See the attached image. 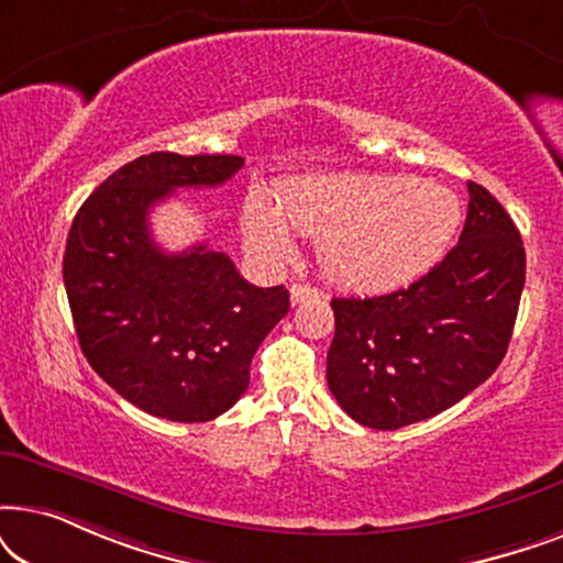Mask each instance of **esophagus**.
Instances as JSON below:
<instances>
[{
	"instance_id": "34e87169",
	"label": "esophagus",
	"mask_w": 563,
	"mask_h": 563,
	"mask_svg": "<svg viewBox=\"0 0 563 563\" xmlns=\"http://www.w3.org/2000/svg\"><path fill=\"white\" fill-rule=\"evenodd\" d=\"M320 291L314 289V287H310V284H291L289 287V299H291V305H302V302H307V299H312V297H318Z\"/></svg>"
}]
</instances>
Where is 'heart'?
<instances>
[{
    "instance_id": "b5f03b06",
    "label": "heart",
    "mask_w": 563,
    "mask_h": 563,
    "mask_svg": "<svg viewBox=\"0 0 563 563\" xmlns=\"http://www.w3.org/2000/svg\"><path fill=\"white\" fill-rule=\"evenodd\" d=\"M451 189L407 174H314L282 184L276 210L251 197L245 241L258 256L295 253L289 228L318 238L328 279L361 291L395 289L433 268L461 228Z\"/></svg>"
}]
</instances>
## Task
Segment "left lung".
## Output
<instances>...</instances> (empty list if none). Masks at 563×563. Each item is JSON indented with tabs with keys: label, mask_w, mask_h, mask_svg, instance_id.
I'll list each match as a JSON object with an SVG mask.
<instances>
[{
	"label": "left lung",
	"mask_w": 563,
	"mask_h": 563,
	"mask_svg": "<svg viewBox=\"0 0 563 563\" xmlns=\"http://www.w3.org/2000/svg\"><path fill=\"white\" fill-rule=\"evenodd\" d=\"M526 249L505 207L468 181L459 243L410 287L333 297L328 387L366 428L397 430L449 410L487 382L510 345Z\"/></svg>",
	"instance_id": "8db88e82"
}]
</instances>
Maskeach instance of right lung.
Returning <instances> with one entry per match:
<instances>
[{
    "label": "right lung",
    "mask_w": 563,
    "mask_h": 563,
    "mask_svg": "<svg viewBox=\"0 0 563 563\" xmlns=\"http://www.w3.org/2000/svg\"><path fill=\"white\" fill-rule=\"evenodd\" d=\"M241 156L148 153L91 191L68 230L64 284L91 368L153 418L207 422L251 382V358L289 312L284 287H253L205 243L166 253L148 212L181 187H220Z\"/></svg>",
    "instance_id": "add662e5"
}]
</instances>
